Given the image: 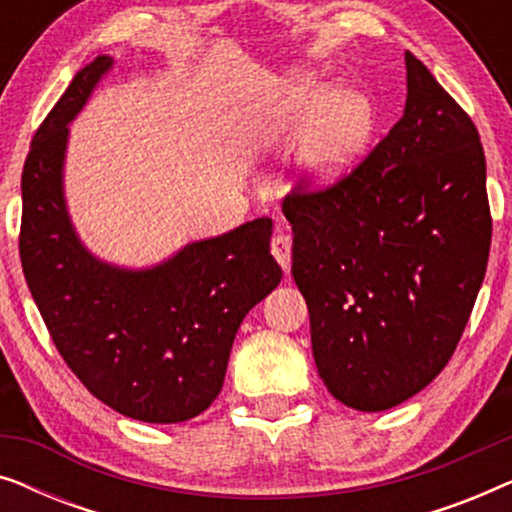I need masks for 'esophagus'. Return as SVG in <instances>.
<instances>
[{"instance_id":"esophagus-1","label":"esophagus","mask_w":512,"mask_h":512,"mask_svg":"<svg viewBox=\"0 0 512 512\" xmlns=\"http://www.w3.org/2000/svg\"><path fill=\"white\" fill-rule=\"evenodd\" d=\"M270 249H272V256L277 258V263L282 265V270L289 272V268H291V237L284 233L272 235Z\"/></svg>"}]
</instances>
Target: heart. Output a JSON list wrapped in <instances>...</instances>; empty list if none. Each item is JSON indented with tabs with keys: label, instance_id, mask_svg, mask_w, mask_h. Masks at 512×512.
Segmentation results:
<instances>
[{
	"label": "heart",
	"instance_id": "b5f03b06",
	"mask_svg": "<svg viewBox=\"0 0 512 512\" xmlns=\"http://www.w3.org/2000/svg\"><path fill=\"white\" fill-rule=\"evenodd\" d=\"M263 116L265 139L303 132L300 167L317 184H335L352 170L375 123L373 107L361 93H335L314 76L279 83L268 95Z\"/></svg>",
	"mask_w": 512,
	"mask_h": 512
}]
</instances>
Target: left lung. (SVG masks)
Returning a JSON list of instances; mask_svg holds the SVG:
<instances>
[{"label":"left lung","instance_id":"1","mask_svg":"<svg viewBox=\"0 0 512 512\" xmlns=\"http://www.w3.org/2000/svg\"><path fill=\"white\" fill-rule=\"evenodd\" d=\"M405 69V111L375 149L335 184L300 177L282 202L319 377L363 412L447 366L492 244L478 128L412 53Z\"/></svg>","mask_w":512,"mask_h":512}]
</instances>
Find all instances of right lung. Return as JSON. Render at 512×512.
Instances as JSON below:
<instances>
[{
	"label": "right lung",
	"mask_w": 512,
	"mask_h": 512,
	"mask_svg": "<svg viewBox=\"0 0 512 512\" xmlns=\"http://www.w3.org/2000/svg\"><path fill=\"white\" fill-rule=\"evenodd\" d=\"M111 62L102 55L83 67L34 132L20 181V263L83 387L125 417L177 424L219 396L237 328L282 268L270 254L268 216L188 244L153 270L111 268L81 247L62 200L67 123Z\"/></svg>",
	"instance_id": "obj_1"
}]
</instances>
